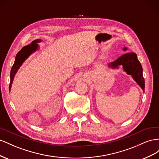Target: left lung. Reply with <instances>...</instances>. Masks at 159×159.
<instances>
[{"instance_id": "8db88e82", "label": "left lung", "mask_w": 159, "mask_h": 159, "mask_svg": "<svg viewBox=\"0 0 159 159\" xmlns=\"http://www.w3.org/2000/svg\"><path fill=\"white\" fill-rule=\"evenodd\" d=\"M126 47L123 48L126 51ZM109 66L111 68H118L119 65H122L123 69L126 73L133 76L134 80L138 83L144 90L145 87L144 79L143 75V68L141 64L138 60L137 54L134 52H128L122 55L115 61L111 62Z\"/></svg>"}]
</instances>
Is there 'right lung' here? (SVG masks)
Returning <instances> with one entry per match:
<instances>
[{"mask_svg":"<svg viewBox=\"0 0 159 159\" xmlns=\"http://www.w3.org/2000/svg\"><path fill=\"white\" fill-rule=\"evenodd\" d=\"M40 42H41V40L40 39L35 40L34 41L32 42L30 44L24 47L19 52L17 53L15 57V62L14 64H13V66H12V69L11 70V82L10 84H9V90H11L13 79H14V76L16 73L18 69H19L20 66L22 65V63H23V62L26 59V58L30 55L31 53H33L37 51L39 47L37 43Z\"/></svg>","mask_w":159,"mask_h":159,"instance_id":"obj_1","label":"right lung"}]
</instances>
